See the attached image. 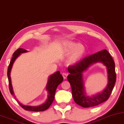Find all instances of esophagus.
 Returning <instances> with one entry per match:
<instances>
[{
	"label": "esophagus",
	"instance_id": "34e87169",
	"mask_svg": "<svg viewBox=\"0 0 124 124\" xmlns=\"http://www.w3.org/2000/svg\"><path fill=\"white\" fill-rule=\"evenodd\" d=\"M62 76H63L64 78L65 79L67 78V77H68V73H66V72H63L62 73Z\"/></svg>",
	"mask_w": 124,
	"mask_h": 124
}]
</instances>
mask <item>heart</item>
<instances>
[{"instance_id":"heart-1","label":"heart","mask_w":124,"mask_h":124,"mask_svg":"<svg viewBox=\"0 0 124 124\" xmlns=\"http://www.w3.org/2000/svg\"><path fill=\"white\" fill-rule=\"evenodd\" d=\"M61 51L65 55H69L68 62L70 65L78 63L83 59L86 52L85 47L82 44L66 41L61 45Z\"/></svg>"}]
</instances>
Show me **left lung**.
Segmentation results:
<instances>
[{
    "label": "left lung",
    "instance_id": "8db88e82",
    "mask_svg": "<svg viewBox=\"0 0 124 124\" xmlns=\"http://www.w3.org/2000/svg\"><path fill=\"white\" fill-rule=\"evenodd\" d=\"M96 62H102L107 67L108 84L101 93L93 97L86 95L83 73L90 66ZM70 74L68 80L70 83L73 99L76 103L82 107H94L107 101L111 94L116 82L115 63L107 50L104 49L84 58L78 63L68 68Z\"/></svg>",
    "mask_w": 124,
    "mask_h": 124
}]
</instances>
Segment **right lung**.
I'll return each mask as SVG.
<instances>
[{"label": "right lung", "mask_w": 124, "mask_h": 124, "mask_svg": "<svg viewBox=\"0 0 124 124\" xmlns=\"http://www.w3.org/2000/svg\"><path fill=\"white\" fill-rule=\"evenodd\" d=\"M27 50H25L23 48H18L13 54L12 58L10 61V64L8 65V83H9V90L11 94L14 96V92L13 90L12 83H11V78L10 77L11 71L12 68L13 64H14L15 60L21 55V54L27 52ZM63 81V77L60 74V71H56L53 74L50 76L48 79L47 83L46 85V90L48 92V96L46 101L42 105L38 106H26L24 105L23 104L19 102L16 100L18 102L19 105H20L23 109L26 110H31V111L34 112H42L44 111L47 109L49 107V106L51 105V104L53 102L54 99V96H55V91L56 88ZM15 99H16L15 97Z\"/></svg>", "instance_id": "right-lung-1"}]
</instances>
